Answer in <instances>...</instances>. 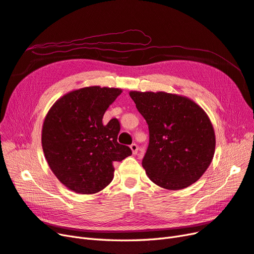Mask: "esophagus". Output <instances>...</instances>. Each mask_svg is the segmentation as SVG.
Returning a JSON list of instances; mask_svg holds the SVG:
<instances>
[{"instance_id":"obj_1","label":"esophagus","mask_w":254,"mask_h":254,"mask_svg":"<svg viewBox=\"0 0 254 254\" xmlns=\"http://www.w3.org/2000/svg\"><path fill=\"white\" fill-rule=\"evenodd\" d=\"M130 149H131L133 155H136L137 153V149H139V147H137V145L135 143H132L131 145H130Z\"/></svg>"}]
</instances>
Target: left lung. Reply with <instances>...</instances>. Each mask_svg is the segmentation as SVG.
<instances>
[{"label":"left lung","instance_id":"8db88e82","mask_svg":"<svg viewBox=\"0 0 254 254\" xmlns=\"http://www.w3.org/2000/svg\"><path fill=\"white\" fill-rule=\"evenodd\" d=\"M129 95L148 124L149 144L142 161L148 178L172 190L195 183L210 166L216 145L204 110L189 97L166 92Z\"/></svg>","mask_w":254,"mask_h":254}]
</instances>
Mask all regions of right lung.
Returning <instances> with one entry per match:
<instances>
[{
	"label": "right lung",
	"mask_w": 254,
	"mask_h": 254,
	"mask_svg": "<svg viewBox=\"0 0 254 254\" xmlns=\"http://www.w3.org/2000/svg\"><path fill=\"white\" fill-rule=\"evenodd\" d=\"M121 93V89L99 86L74 90L60 97L44 119L45 159L57 179L75 193L104 190L113 179V163L132 153L118 142L120 122L103 123L106 110Z\"/></svg>",
	"instance_id": "1"
}]
</instances>
